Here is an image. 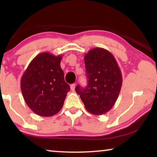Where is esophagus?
I'll return each instance as SVG.
<instances>
[{"label":"esophagus","mask_w":157,"mask_h":157,"mask_svg":"<svg viewBox=\"0 0 157 157\" xmlns=\"http://www.w3.org/2000/svg\"><path fill=\"white\" fill-rule=\"evenodd\" d=\"M75 88H76V84H75V83H73V84L71 85V91H75Z\"/></svg>","instance_id":"obj_1"}]
</instances>
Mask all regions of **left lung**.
<instances>
[{
	"instance_id": "obj_1",
	"label": "left lung",
	"mask_w": 157,
	"mask_h": 157,
	"mask_svg": "<svg viewBox=\"0 0 157 157\" xmlns=\"http://www.w3.org/2000/svg\"><path fill=\"white\" fill-rule=\"evenodd\" d=\"M88 85H78L76 93L89 112L102 115L117 101L122 86L121 70L114 56L102 48L91 49L84 56Z\"/></svg>"
}]
</instances>
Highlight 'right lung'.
I'll return each instance as SVG.
<instances>
[{
  "mask_svg": "<svg viewBox=\"0 0 157 157\" xmlns=\"http://www.w3.org/2000/svg\"><path fill=\"white\" fill-rule=\"evenodd\" d=\"M61 59V56L40 53L21 77L23 98L28 106L40 117H51L59 112L70 90L60 66Z\"/></svg>",
  "mask_w": 157,
  "mask_h": 157,
  "instance_id": "obj_1",
  "label": "right lung"
}]
</instances>
